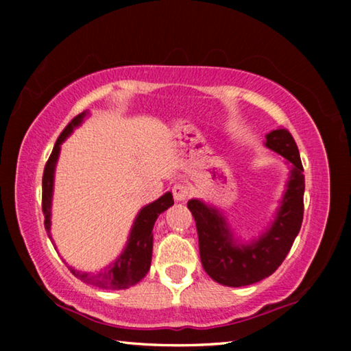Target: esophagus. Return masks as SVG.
<instances>
[{
  "mask_svg": "<svg viewBox=\"0 0 351 351\" xmlns=\"http://www.w3.org/2000/svg\"><path fill=\"white\" fill-rule=\"evenodd\" d=\"M171 193H173V198L176 201H184L189 197V187L186 186V184L178 182V184H175L173 189H171Z\"/></svg>",
  "mask_w": 351,
  "mask_h": 351,
  "instance_id": "esophagus-1",
  "label": "esophagus"
}]
</instances>
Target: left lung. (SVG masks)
Masks as SVG:
<instances>
[{"instance_id": "8db88e82", "label": "left lung", "mask_w": 351, "mask_h": 351, "mask_svg": "<svg viewBox=\"0 0 351 351\" xmlns=\"http://www.w3.org/2000/svg\"><path fill=\"white\" fill-rule=\"evenodd\" d=\"M266 147L293 164L288 189L272 228L251 246L232 245L224 218L198 199L187 203L197 223L199 257L204 271L226 287H246L276 272L287 257L304 219L305 176L299 148L287 128L266 136Z\"/></svg>"}]
</instances>
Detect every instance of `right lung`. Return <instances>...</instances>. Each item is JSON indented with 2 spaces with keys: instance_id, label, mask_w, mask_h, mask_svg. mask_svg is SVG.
<instances>
[{
  "instance_id": "add662e5",
  "label": "right lung",
  "mask_w": 351,
  "mask_h": 351,
  "mask_svg": "<svg viewBox=\"0 0 351 351\" xmlns=\"http://www.w3.org/2000/svg\"><path fill=\"white\" fill-rule=\"evenodd\" d=\"M82 114L75 116L63 132L58 136L54 148L47 162L45 165L43 171V193H41V210L45 215V228L49 232V217H51V198H52V182H54V167L58 158V152H60V144L64 141V138L73 132V128L79 125L82 122ZM170 206H173V197L171 193H165L161 198L154 201V203L145 206L144 209L139 212L138 218H136L132 235H130L127 249L123 254L119 257L114 263L110 265L105 271L99 272V274H88V272L75 271L68 266L69 271L73 274L80 278L83 283L93 285L97 288L105 289H125L133 287L142 278L150 269L152 265V252H153V226L158 217L161 215L164 210H167Z\"/></svg>"
}]
</instances>
